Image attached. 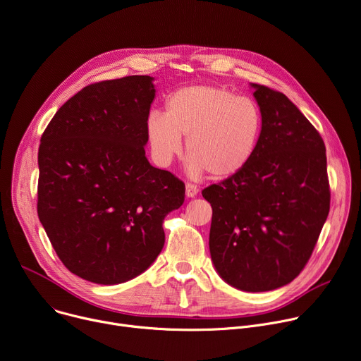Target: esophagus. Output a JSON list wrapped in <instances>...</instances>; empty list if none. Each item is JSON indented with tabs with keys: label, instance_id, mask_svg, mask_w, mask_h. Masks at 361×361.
<instances>
[{
	"label": "esophagus",
	"instance_id": "obj_1",
	"mask_svg": "<svg viewBox=\"0 0 361 361\" xmlns=\"http://www.w3.org/2000/svg\"><path fill=\"white\" fill-rule=\"evenodd\" d=\"M198 192H200V189H198L195 185L188 183V185L185 186V197H186V198H195V197L198 195Z\"/></svg>",
	"mask_w": 361,
	"mask_h": 361
}]
</instances>
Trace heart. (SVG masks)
<instances>
[{"mask_svg": "<svg viewBox=\"0 0 361 361\" xmlns=\"http://www.w3.org/2000/svg\"><path fill=\"white\" fill-rule=\"evenodd\" d=\"M263 131L259 105L228 90L211 85L183 87L164 101L163 117L152 113L146 134L154 160L168 166L182 149L186 171L200 178L227 179L241 172L255 156Z\"/></svg>", "mask_w": 361, "mask_h": 361, "instance_id": "heart-1", "label": "heart"}]
</instances>
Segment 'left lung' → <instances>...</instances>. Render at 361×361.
<instances>
[{"instance_id": "8db88e82", "label": "left lung", "mask_w": 361, "mask_h": 361, "mask_svg": "<svg viewBox=\"0 0 361 361\" xmlns=\"http://www.w3.org/2000/svg\"><path fill=\"white\" fill-rule=\"evenodd\" d=\"M263 116L257 150L237 175L202 190L212 207L215 270L244 292L290 283L310 260L329 212L325 146L282 92L250 84Z\"/></svg>"}]
</instances>
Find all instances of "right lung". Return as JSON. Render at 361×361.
Listing matches in <instances>:
<instances>
[{
    "mask_svg": "<svg viewBox=\"0 0 361 361\" xmlns=\"http://www.w3.org/2000/svg\"><path fill=\"white\" fill-rule=\"evenodd\" d=\"M154 78L102 80L68 99L39 147L37 214L62 263L98 285L147 270L164 245L163 219L183 183L149 163Z\"/></svg>",
    "mask_w": 361,
    "mask_h": 361,
    "instance_id": "obj_1",
    "label": "right lung"
}]
</instances>
